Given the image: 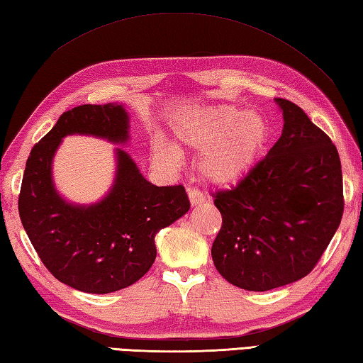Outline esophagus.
<instances>
[{
    "instance_id": "esophagus-1",
    "label": "esophagus",
    "mask_w": 363,
    "mask_h": 363,
    "mask_svg": "<svg viewBox=\"0 0 363 363\" xmlns=\"http://www.w3.org/2000/svg\"><path fill=\"white\" fill-rule=\"evenodd\" d=\"M188 196H189V202H191V206H199L206 201V196L201 191H198V189H193V188H188Z\"/></svg>"
}]
</instances>
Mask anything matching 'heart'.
<instances>
[{"label":"heart","instance_id":"heart-1","mask_svg":"<svg viewBox=\"0 0 363 363\" xmlns=\"http://www.w3.org/2000/svg\"><path fill=\"white\" fill-rule=\"evenodd\" d=\"M178 143L199 155V174L215 186H231L255 167L269 142L266 118L233 105L207 106L178 118L174 124ZM157 162L177 167L182 151L157 138L152 145Z\"/></svg>","mask_w":363,"mask_h":363}]
</instances>
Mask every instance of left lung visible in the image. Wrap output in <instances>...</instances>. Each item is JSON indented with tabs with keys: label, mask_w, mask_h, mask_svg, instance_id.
Returning <instances> with one entry per match:
<instances>
[{
	"label": "left lung",
	"mask_w": 363,
	"mask_h": 363,
	"mask_svg": "<svg viewBox=\"0 0 363 363\" xmlns=\"http://www.w3.org/2000/svg\"><path fill=\"white\" fill-rule=\"evenodd\" d=\"M276 104L284 114L281 138L236 186L212 194L223 218L213 264L228 282L250 291L308 276L345 211L336 146L300 106L285 99Z\"/></svg>",
	"instance_id": "8db88e82"
}]
</instances>
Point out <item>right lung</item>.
<instances>
[{"label":"right lung","mask_w":363,"mask_h":363,"mask_svg":"<svg viewBox=\"0 0 363 363\" xmlns=\"http://www.w3.org/2000/svg\"><path fill=\"white\" fill-rule=\"evenodd\" d=\"M73 133L125 143L129 116L123 105H81L62 114L30 151L18 213L31 245L60 282L86 294H111L135 284L156 258L155 236L189 211L185 188L156 186L116 148V177L104 199L69 204L52 182V159Z\"/></svg>","instance_id":"1"}]
</instances>
